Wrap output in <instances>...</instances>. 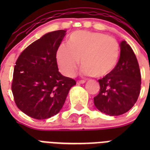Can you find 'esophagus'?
Returning <instances> with one entry per match:
<instances>
[{"label": "esophagus", "instance_id": "obj_1", "mask_svg": "<svg viewBox=\"0 0 150 150\" xmlns=\"http://www.w3.org/2000/svg\"><path fill=\"white\" fill-rule=\"evenodd\" d=\"M86 82V81L85 80H79L77 82L78 84H83V83H85Z\"/></svg>", "mask_w": 150, "mask_h": 150}]
</instances>
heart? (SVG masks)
I'll return each instance as SVG.
<instances>
[{
	"mask_svg": "<svg viewBox=\"0 0 150 150\" xmlns=\"http://www.w3.org/2000/svg\"><path fill=\"white\" fill-rule=\"evenodd\" d=\"M119 53L116 39L100 33L77 31L69 36L68 44L59 46L56 58L60 70L66 76L75 75L80 59L82 74L103 77L116 66Z\"/></svg>",
	"mask_w": 150,
	"mask_h": 150,
	"instance_id": "obj_1",
	"label": "heart"
}]
</instances>
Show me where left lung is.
Segmentation results:
<instances>
[{
  "instance_id": "obj_1",
  "label": "left lung",
  "mask_w": 150,
  "mask_h": 150,
  "mask_svg": "<svg viewBox=\"0 0 150 150\" xmlns=\"http://www.w3.org/2000/svg\"><path fill=\"white\" fill-rule=\"evenodd\" d=\"M121 54L115 68L99 79L100 92L93 98L99 110L110 116H118L134 106L141 89V74L137 58L126 41L120 44Z\"/></svg>"
}]
</instances>
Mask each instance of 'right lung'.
<instances>
[{"label": "right lung", "instance_id": "add662e5", "mask_svg": "<svg viewBox=\"0 0 150 150\" xmlns=\"http://www.w3.org/2000/svg\"><path fill=\"white\" fill-rule=\"evenodd\" d=\"M65 30L48 33L21 53L11 83L14 100L24 114L37 120L56 115L63 107L75 80L59 72L57 48Z\"/></svg>", "mask_w": 150, "mask_h": 150}]
</instances>
